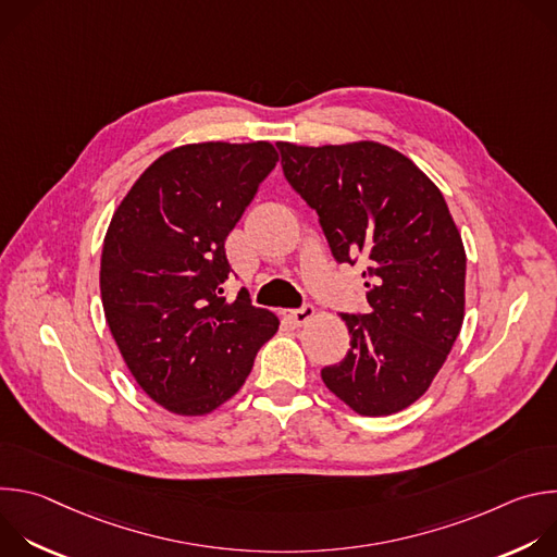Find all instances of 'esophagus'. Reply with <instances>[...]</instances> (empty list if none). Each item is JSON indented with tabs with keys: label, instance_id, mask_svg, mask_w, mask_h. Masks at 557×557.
I'll return each instance as SVG.
<instances>
[{
	"label": "esophagus",
	"instance_id": "1",
	"mask_svg": "<svg viewBox=\"0 0 557 557\" xmlns=\"http://www.w3.org/2000/svg\"><path fill=\"white\" fill-rule=\"evenodd\" d=\"M282 314L286 317V320H290L293 324L301 326V324H306V322H310V320H312V314H314V308H312V304H304L301 308H293V310H282Z\"/></svg>",
	"mask_w": 557,
	"mask_h": 557
}]
</instances>
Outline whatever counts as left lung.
<instances>
[{
	"label": "left lung",
	"mask_w": 557,
	"mask_h": 557,
	"mask_svg": "<svg viewBox=\"0 0 557 557\" xmlns=\"http://www.w3.org/2000/svg\"><path fill=\"white\" fill-rule=\"evenodd\" d=\"M288 185L320 215L337 262L368 264V312H342L348 355L322 370L357 414L401 412L443 368L465 314V247L438 187L374 140L277 143Z\"/></svg>",
	"instance_id": "left-lung-1"
}]
</instances>
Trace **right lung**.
I'll list each match as a JSON object with an SVG mask.
<instances>
[{
	"label": "right lung",
	"instance_id": "add662e5",
	"mask_svg": "<svg viewBox=\"0 0 557 557\" xmlns=\"http://www.w3.org/2000/svg\"><path fill=\"white\" fill-rule=\"evenodd\" d=\"M277 163L271 143H194L153 161L112 215L101 256L110 333L136 383L183 417L247 381L280 320L224 297V240Z\"/></svg>",
	"mask_w": 557,
	"mask_h": 557
}]
</instances>
